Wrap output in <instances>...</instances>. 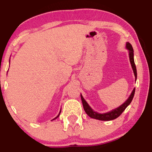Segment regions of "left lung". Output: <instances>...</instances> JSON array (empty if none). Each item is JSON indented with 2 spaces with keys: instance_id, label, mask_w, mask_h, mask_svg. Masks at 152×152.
<instances>
[{
  "instance_id": "1",
  "label": "left lung",
  "mask_w": 152,
  "mask_h": 152,
  "mask_svg": "<svg viewBox=\"0 0 152 152\" xmlns=\"http://www.w3.org/2000/svg\"><path fill=\"white\" fill-rule=\"evenodd\" d=\"M126 48L129 50V59L131 64H132V69H133L134 76H135V78H137V68H136L135 63H134V49L133 47H132L131 43H126ZM134 93H135V88L133 90L132 93L131 94L130 96L129 97V99L126 101V102L124 104H122L121 106H120L119 107H118L117 109H115L113 110V111H110V112L105 113V114H99V113L95 112L93 110L91 109V108L88 106V104H87L86 101L84 100V99L83 98V96L81 95V98L82 101V104H83V109L86 111V113L88 114V116H90L91 118H96V119L102 120V121H111V120L115 119V118H118V116L121 115L123 111L126 109V108L132 102V99L134 98Z\"/></svg>"
}]
</instances>
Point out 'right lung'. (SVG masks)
<instances>
[{"mask_svg": "<svg viewBox=\"0 0 152 152\" xmlns=\"http://www.w3.org/2000/svg\"><path fill=\"white\" fill-rule=\"evenodd\" d=\"M60 113H61V111H60ZM60 113H59V114H60ZM59 114H58V116H56V118H53V119H56V118H57V117H58V116H59Z\"/></svg>", "mask_w": 152, "mask_h": 152, "instance_id": "add662e5", "label": "right lung"}]
</instances>
